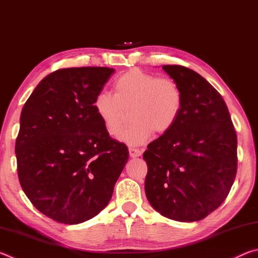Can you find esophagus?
<instances>
[{
  "label": "esophagus",
  "mask_w": 258,
  "mask_h": 258,
  "mask_svg": "<svg viewBox=\"0 0 258 258\" xmlns=\"http://www.w3.org/2000/svg\"><path fill=\"white\" fill-rule=\"evenodd\" d=\"M128 152H130V156L132 157V158H137V157L141 156V151H140L139 149H137V148L131 147L130 149H128Z\"/></svg>",
  "instance_id": "1"
}]
</instances>
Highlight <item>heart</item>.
<instances>
[{"instance_id":"obj_1","label":"heart","mask_w":258,"mask_h":258,"mask_svg":"<svg viewBox=\"0 0 258 258\" xmlns=\"http://www.w3.org/2000/svg\"><path fill=\"white\" fill-rule=\"evenodd\" d=\"M183 107L181 89L171 78L156 77L140 69H131L113 82V94L99 93L93 109L110 137H118L131 109V124L120 140L141 145L154 132L164 134L180 117Z\"/></svg>"}]
</instances>
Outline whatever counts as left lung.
<instances>
[{
    "label": "left lung",
    "instance_id": "left-lung-1",
    "mask_svg": "<svg viewBox=\"0 0 258 258\" xmlns=\"http://www.w3.org/2000/svg\"><path fill=\"white\" fill-rule=\"evenodd\" d=\"M181 89L175 125L148 145L145 190L154 209L169 220L195 222L228 197L237 174V134L222 95L198 73L165 64Z\"/></svg>",
    "mask_w": 258,
    "mask_h": 258
}]
</instances>
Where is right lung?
Returning <instances> with one entry per match:
<instances>
[{
    "instance_id": "obj_1",
    "label": "right lung",
    "mask_w": 258,
    "mask_h": 258,
    "mask_svg": "<svg viewBox=\"0 0 258 258\" xmlns=\"http://www.w3.org/2000/svg\"><path fill=\"white\" fill-rule=\"evenodd\" d=\"M113 73L107 67L59 69L38 83L20 115L16 157L20 185L42 214L83 223L102 211L128 160L93 109Z\"/></svg>"
}]
</instances>
